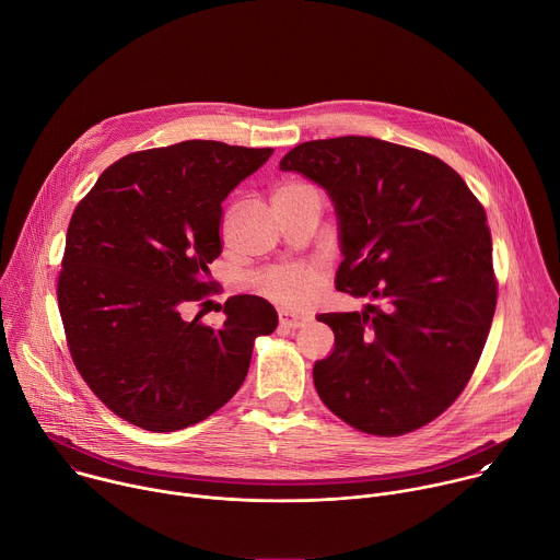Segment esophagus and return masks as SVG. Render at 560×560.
Returning <instances> with one entry per match:
<instances>
[{"instance_id":"1","label":"esophagus","mask_w":560,"mask_h":560,"mask_svg":"<svg viewBox=\"0 0 560 560\" xmlns=\"http://www.w3.org/2000/svg\"><path fill=\"white\" fill-rule=\"evenodd\" d=\"M307 322L305 316H299V314H292V312H288V310H279V324L283 326V328H301L303 324Z\"/></svg>"}]
</instances>
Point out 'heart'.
<instances>
[{
  "label": "heart",
  "mask_w": 560,
  "mask_h": 560,
  "mask_svg": "<svg viewBox=\"0 0 560 560\" xmlns=\"http://www.w3.org/2000/svg\"><path fill=\"white\" fill-rule=\"evenodd\" d=\"M303 186L299 184H283L275 190L272 197L290 195ZM261 290L275 299L281 305L290 307H301L305 305L316 290V270L312 266H301V264H288V266H277L266 270L259 277Z\"/></svg>",
  "instance_id": "b5f03b06"
}]
</instances>
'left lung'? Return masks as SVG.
Segmentation results:
<instances>
[{
  "instance_id": "8db88e82",
  "label": "left lung",
  "mask_w": 560,
  "mask_h": 560,
  "mask_svg": "<svg viewBox=\"0 0 560 560\" xmlns=\"http://www.w3.org/2000/svg\"><path fill=\"white\" fill-rule=\"evenodd\" d=\"M330 197L343 261L337 288L370 303L318 314L335 350L312 376L352 428L396 436L467 385L497 307L483 206L441 159L374 137L305 141L281 162Z\"/></svg>"
}]
</instances>
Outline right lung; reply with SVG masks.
<instances>
[{
    "label": "right lung",
    "instance_id": "1",
    "mask_svg": "<svg viewBox=\"0 0 560 560\" xmlns=\"http://www.w3.org/2000/svg\"><path fill=\"white\" fill-rule=\"evenodd\" d=\"M275 150L190 139L132 152L72 212L59 314L72 361L106 408L150 432L195 425L242 387L272 303L230 296L225 322H186L214 288L221 201Z\"/></svg>",
    "mask_w": 560,
    "mask_h": 560
}]
</instances>
